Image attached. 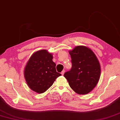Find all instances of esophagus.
I'll return each mask as SVG.
<instances>
[{
    "instance_id": "34e87169",
    "label": "esophagus",
    "mask_w": 120,
    "mask_h": 120,
    "mask_svg": "<svg viewBox=\"0 0 120 120\" xmlns=\"http://www.w3.org/2000/svg\"><path fill=\"white\" fill-rule=\"evenodd\" d=\"M64 73H65V71L64 70H63L62 71V72H61V74H62V75H64Z\"/></svg>"
}]
</instances>
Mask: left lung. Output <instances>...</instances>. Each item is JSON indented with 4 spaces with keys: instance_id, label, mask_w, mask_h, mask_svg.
Masks as SVG:
<instances>
[{
    "instance_id": "obj_1",
    "label": "left lung",
    "mask_w": 120,
    "mask_h": 120,
    "mask_svg": "<svg viewBox=\"0 0 120 120\" xmlns=\"http://www.w3.org/2000/svg\"><path fill=\"white\" fill-rule=\"evenodd\" d=\"M69 53L72 59V68L65 73L64 76L76 93H89L100 79L99 62L92 50L85 46H76Z\"/></svg>"
}]
</instances>
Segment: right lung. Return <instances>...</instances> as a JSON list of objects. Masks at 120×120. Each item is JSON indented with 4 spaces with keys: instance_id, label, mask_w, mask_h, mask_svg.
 Instances as JSON below:
<instances>
[{
    "instance_id": "right-lung-1",
    "label": "right lung",
    "mask_w": 120,
    "mask_h": 120,
    "mask_svg": "<svg viewBox=\"0 0 120 120\" xmlns=\"http://www.w3.org/2000/svg\"><path fill=\"white\" fill-rule=\"evenodd\" d=\"M52 54L46 50L33 54L25 67L24 76L28 86L38 93H43L52 85L61 74L56 72Z\"/></svg>"
}]
</instances>
